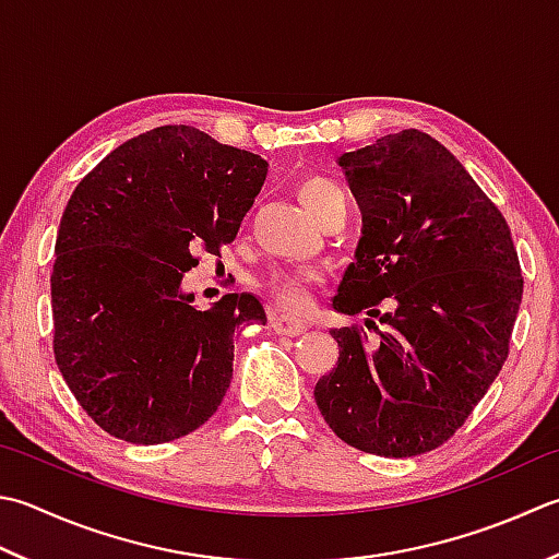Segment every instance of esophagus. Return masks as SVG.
Returning <instances> with one entry per match:
<instances>
[{
	"label": "esophagus",
	"instance_id": "1",
	"mask_svg": "<svg viewBox=\"0 0 559 559\" xmlns=\"http://www.w3.org/2000/svg\"><path fill=\"white\" fill-rule=\"evenodd\" d=\"M271 326L276 330V334H283V336H300L305 330H308V324L300 320H293V317H286V314L271 317Z\"/></svg>",
	"mask_w": 559,
	"mask_h": 559
}]
</instances>
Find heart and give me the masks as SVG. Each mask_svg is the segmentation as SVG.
I'll list each match as a JSON object with an SVG mask.
<instances>
[{
	"label": "heart",
	"mask_w": 559,
	"mask_h": 559,
	"mask_svg": "<svg viewBox=\"0 0 559 559\" xmlns=\"http://www.w3.org/2000/svg\"><path fill=\"white\" fill-rule=\"evenodd\" d=\"M298 195L302 205L308 207L310 215L317 221L332 211L334 205H344V193L338 183L332 179L320 177V174H310L298 186ZM322 281L320 271L310 266H295V269H271L259 281L261 290L278 305V308L288 312H305L312 305V286Z\"/></svg>",
	"instance_id": "obj_1"
}]
</instances>
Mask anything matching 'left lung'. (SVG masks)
I'll return each instance as SVG.
<instances>
[{
  "label": "left lung",
  "mask_w": 559,
  "mask_h": 559,
  "mask_svg": "<svg viewBox=\"0 0 559 559\" xmlns=\"http://www.w3.org/2000/svg\"><path fill=\"white\" fill-rule=\"evenodd\" d=\"M364 213L334 310L379 317L330 334L338 360L314 385L324 421L364 453L412 457L467 421L509 356L523 276L511 229L465 167L417 128L338 159Z\"/></svg>",
  "instance_id": "1"
}]
</instances>
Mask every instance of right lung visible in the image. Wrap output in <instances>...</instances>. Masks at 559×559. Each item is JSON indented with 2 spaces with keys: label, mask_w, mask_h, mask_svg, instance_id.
<instances>
[{
  "label": "right lung",
  "mask_w": 559,
  "mask_h": 559,
  "mask_svg": "<svg viewBox=\"0 0 559 559\" xmlns=\"http://www.w3.org/2000/svg\"><path fill=\"white\" fill-rule=\"evenodd\" d=\"M269 164L191 126L130 138L76 183L50 273L52 354L80 407L138 445L199 429L233 380L235 330L266 322L254 295L195 310V249L235 242Z\"/></svg>",
  "instance_id": "add662e5"
}]
</instances>
